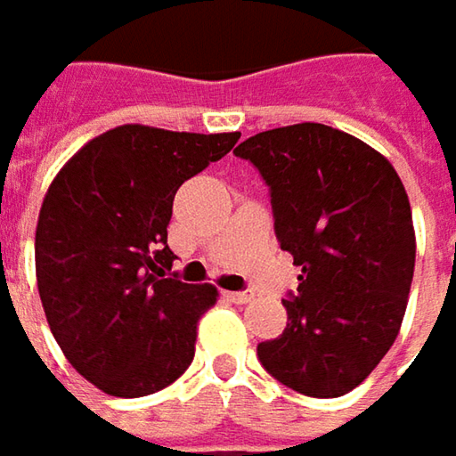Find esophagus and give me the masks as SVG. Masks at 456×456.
I'll use <instances>...</instances> for the list:
<instances>
[{
    "label": "esophagus",
    "mask_w": 456,
    "mask_h": 456,
    "mask_svg": "<svg viewBox=\"0 0 456 456\" xmlns=\"http://www.w3.org/2000/svg\"><path fill=\"white\" fill-rule=\"evenodd\" d=\"M225 297H228L231 302H236V305H246V302L254 299V291H228Z\"/></svg>",
    "instance_id": "1"
}]
</instances>
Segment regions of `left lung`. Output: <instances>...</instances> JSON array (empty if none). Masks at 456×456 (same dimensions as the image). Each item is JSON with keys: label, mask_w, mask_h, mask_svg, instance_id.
I'll return each mask as SVG.
<instances>
[{"label": "left lung", "mask_w": 456, "mask_h": 456, "mask_svg": "<svg viewBox=\"0 0 456 456\" xmlns=\"http://www.w3.org/2000/svg\"><path fill=\"white\" fill-rule=\"evenodd\" d=\"M272 190L273 228L302 266L281 299L287 327L258 342L279 383L338 398L373 373L406 314L416 264L411 205L394 165L324 124H291L238 144Z\"/></svg>", "instance_id": "8db88e82"}]
</instances>
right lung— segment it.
<instances>
[{
  "label": "right lung",
  "instance_id": "add662e5",
  "mask_svg": "<svg viewBox=\"0 0 456 456\" xmlns=\"http://www.w3.org/2000/svg\"><path fill=\"white\" fill-rule=\"evenodd\" d=\"M238 132L124 124L80 147L45 192L35 273L62 355L103 394L139 398L175 383L195 355L213 284L167 276L180 184L218 162Z\"/></svg>",
  "mask_w": 456,
  "mask_h": 456
}]
</instances>
